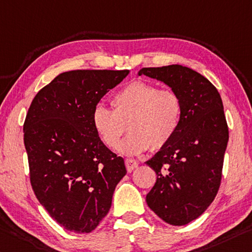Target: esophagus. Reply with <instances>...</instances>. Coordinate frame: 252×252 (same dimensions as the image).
<instances>
[{"mask_svg":"<svg viewBox=\"0 0 252 252\" xmlns=\"http://www.w3.org/2000/svg\"><path fill=\"white\" fill-rule=\"evenodd\" d=\"M126 167L127 171H132L138 167V161L133 160V159H126Z\"/></svg>","mask_w":252,"mask_h":252,"instance_id":"1","label":"esophagus"}]
</instances>
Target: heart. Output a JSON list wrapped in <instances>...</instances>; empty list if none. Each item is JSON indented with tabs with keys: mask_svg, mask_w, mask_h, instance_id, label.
<instances>
[{
	"mask_svg": "<svg viewBox=\"0 0 252 252\" xmlns=\"http://www.w3.org/2000/svg\"><path fill=\"white\" fill-rule=\"evenodd\" d=\"M113 110L97 104L92 112V125L106 147L117 148L128 125L129 134L118 147L126 156H139L151 147L159 150L173 140L181 126L184 105L177 92L160 90L156 84L133 81L111 99Z\"/></svg>",
	"mask_w": 252,
	"mask_h": 252,
	"instance_id": "b5f03b06",
	"label": "heart"
}]
</instances>
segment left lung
I'll use <instances>...</instances> for the list:
<instances>
[{
	"label": "left lung",
	"instance_id": "1",
	"mask_svg": "<svg viewBox=\"0 0 252 252\" xmlns=\"http://www.w3.org/2000/svg\"><path fill=\"white\" fill-rule=\"evenodd\" d=\"M139 75L163 82L183 99L176 135L146 161L157 175L146 201L165 222L185 225L211 205L221 184L229 141L222 99L209 79L189 67H148Z\"/></svg>",
	"mask_w": 252,
	"mask_h": 252
}]
</instances>
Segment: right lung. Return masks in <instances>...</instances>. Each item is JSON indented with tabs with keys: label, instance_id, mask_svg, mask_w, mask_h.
<instances>
[{
	"label": "right lung",
	"instance_id": "right-lung-1",
	"mask_svg": "<svg viewBox=\"0 0 252 252\" xmlns=\"http://www.w3.org/2000/svg\"><path fill=\"white\" fill-rule=\"evenodd\" d=\"M129 70L59 74L28 110L23 138L35 196L58 224L90 233L109 213L125 160L101 141L92 112Z\"/></svg>",
	"mask_w": 252,
	"mask_h": 252
}]
</instances>
